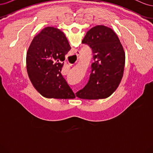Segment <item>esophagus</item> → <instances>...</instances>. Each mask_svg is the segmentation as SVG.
<instances>
[{
	"instance_id": "34e87169",
	"label": "esophagus",
	"mask_w": 153,
	"mask_h": 153,
	"mask_svg": "<svg viewBox=\"0 0 153 153\" xmlns=\"http://www.w3.org/2000/svg\"><path fill=\"white\" fill-rule=\"evenodd\" d=\"M75 53H76V55H79L80 52H79V51H78V50H76V51H75Z\"/></svg>"
}]
</instances>
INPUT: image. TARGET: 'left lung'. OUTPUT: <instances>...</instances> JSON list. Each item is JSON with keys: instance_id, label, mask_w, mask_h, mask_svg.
<instances>
[{"instance_id": "8db88e82", "label": "left lung", "mask_w": 153, "mask_h": 153, "mask_svg": "<svg viewBox=\"0 0 153 153\" xmlns=\"http://www.w3.org/2000/svg\"><path fill=\"white\" fill-rule=\"evenodd\" d=\"M82 43L92 49L94 62L89 82L76 96L86 100L108 98L117 89L124 73L125 53L120 40L112 29L97 25L87 32Z\"/></svg>"}]
</instances>
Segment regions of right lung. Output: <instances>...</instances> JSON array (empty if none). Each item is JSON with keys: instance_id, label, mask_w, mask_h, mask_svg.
<instances>
[{"instance_id": "add662e5", "label": "right lung", "mask_w": 153, "mask_h": 153, "mask_svg": "<svg viewBox=\"0 0 153 153\" xmlns=\"http://www.w3.org/2000/svg\"><path fill=\"white\" fill-rule=\"evenodd\" d=\"M71 48L63 32L53 27L43 29L32 41L27 53V71L32 85L45 98H75L61 74L65 55Z\"/></svg>"}]
</instances>
